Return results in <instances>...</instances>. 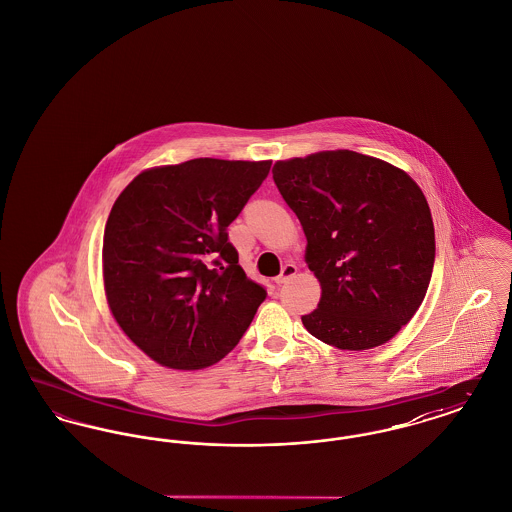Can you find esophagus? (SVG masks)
I'll return each mask as SVG.
<instances>
[{
	"label": "esophagus",
	"mask_w": 512,
	"mask_h": 512,
	"mask_svg": "<svg viewBox=\"0 0 512 512\" xmlns=\"http://www.w3.org/2000/svg\"><path fill=\"white\" fill-rule=\"evenodd\" d=\"M295 272H297V267L292 265V263H288L286 267L282 268V272H280V274L274 278V282H276L278 286H282V284H286L290 278L295 276Z\"/></svg>",
	"instance_id": "esophagus-1"
}]
</instances>
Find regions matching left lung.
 Segmentation results:
<instances>
[{
    "mask_svg": "<svg viewBox=\"0 0 512 512\" xmlns=\"http://www.w3.org/2000/svg\"><path fill=\"white\" fill-rule=\"evenodd\" d=\"M272 178L303 226L305 263L320 282L301 317L311 336L347 351L390 341L430 286L436 240L413 178L349 149L276 161Z\"/></svg>",
    "mask_w": 512,
    "mask_h": 512,
    "instance_id": "8db88e82",
    "label": "left lung"
}]
</instances>
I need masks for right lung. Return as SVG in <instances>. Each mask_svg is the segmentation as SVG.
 Segmentation results:
<instances>
[{"label": "right lung", "instance_id": "right-lung-1", "mask_svg": "<svg viewBox=\"0 0 512 512\" xmlns=\"http://www.w3.org/2000/svg\"><path fill=\"white\" fill-rule=\"evenodd\" d=\"M270 163L201 157L153 167L117 197L103 234L105 297L122 332L157 365L219 363L265 301L226 228Z\"/></svg>", "mask_w": 512, "mask_h": 512}]
</instances>
